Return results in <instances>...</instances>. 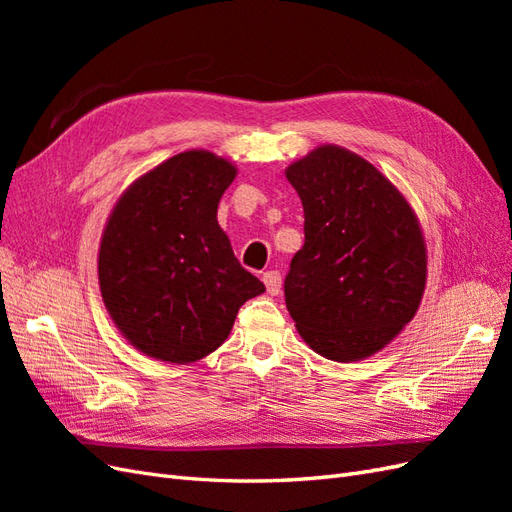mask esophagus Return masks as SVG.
<instances>
[{"label": "esophagus", "instance_id": "esophagus-1", "mask_svg": "<svg viewBox=\"0 0 512 512\" xmlns=\"http://www.w3.org/2000/svg\"><path fill=\"white\" fill-rule=\"evenodd\" d=\"M262 282H265L269 294H280V290H282V275H280V271H267L265 275H262Z\"/></svg>", "mask_w": 512, "mask_h": 512}]
</instances>
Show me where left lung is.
I'll use <instances>...</instances> for the list:
<instances>
[{
  "mask_svg": "<svg viewBox=\"0 0 512 512\" xmlns=\"http://www.w3.org/2000/svg\"><path fill=\"white\" fill-rule=\"evenodd\" d=\"M286 177L305 215L286 307L309 348L359 361L389 344L421 303L427 256L416 215L380 170L342 147H318Z\"/></svg>",
  "mask_w": 512,
  "mask_h": 512,
  "instance_id": "obj_1",
  "label": "left lung"
}]
</instances>
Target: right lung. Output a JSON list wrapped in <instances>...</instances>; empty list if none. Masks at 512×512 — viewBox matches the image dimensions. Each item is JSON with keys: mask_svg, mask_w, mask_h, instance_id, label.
I'll return each mask as SVG.
<instances>
[{"mask_svg": "<svg viewBox=\"0 0 512 512\" xmlns=\"http://www.w3.org/2000/svg\"><path fill=\"white\" fill-rule=\"evenodd\" d=\"M235 175L209 151L179 153L138 179L108 218L102 299L121 333L153 359H203L224 344L241 305L265 292L218 224Z\"/></svg>", "mask_w": 512, "mask_h": 512, "instance_id": "1", "label": "right lung"}]
</instances>
